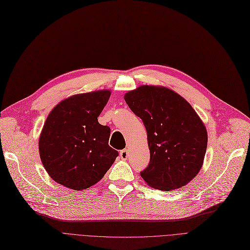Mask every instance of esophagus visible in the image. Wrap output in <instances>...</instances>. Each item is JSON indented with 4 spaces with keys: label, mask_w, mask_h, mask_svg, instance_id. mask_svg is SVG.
<instances>
[{
    "label": "esophagus",
    "mask_w": 250,
    "mask_h": 250,
    "mask_svg": "<svg viewBox=\"0 0 250 250\" xmlns=\"http://www.w3.org/2000/svg\"><path fill=\"white\" fill-rule=\"evenodd\" d=\"M120 156H121V158H122L123 160L127 159V157H128V151H127L126 149L122 150V151H121V153H120Z\"/></svg>",
    "instance_id": "obj_1"
}]
</instances>
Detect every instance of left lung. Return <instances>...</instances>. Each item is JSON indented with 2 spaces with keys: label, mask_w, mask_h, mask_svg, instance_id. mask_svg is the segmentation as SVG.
I'll use <instances>...</instances> for the list:
<instances>
[{
  "label": "left lung",
  "mask_w": 250,
  "mask_h": 250,
  "mask_svg": "<svg viewBox=\"0 0 250 250\" xmlns=\"http://www.w3.org/2000/svg\"><path fill=\"white\" fill-rule=\"evenodd\" d=\"M125 100L147 130L148 167L141 176L153 188L169 191L188 185L203 166L207 128L191 105L173 90L142 85Z\"/></svg>",
  "instance_id": "left-lung-1"
}]
</instances>
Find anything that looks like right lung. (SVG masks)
I'll list each match as a JSON object with an SVG mask.
<instances>
[{
	"instance_id": "1",
	"label": "right lung",
	"mask_w": 250,
	"mask_h": 250,
	"mask_svg": "<svg viewBox=\"0 0 250 250\" xmlns=\"http://www.w3.org/2000/svg\"><path fill=\"white\" fill-rule=\"evenodd\" d=\"M110 94L109 90L76 94L48 114L39 136V155L60 185L74 190L94 186L118 156L108 145L110 128L97 120Z\"/></svg>"
}]
</instances>
